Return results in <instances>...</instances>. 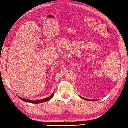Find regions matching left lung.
I'll return each mask as SVG.
<instances>
[{
	"label": "left lung",
	"mask_w": 128,
	"mask_h": 128,
	"mask_svg": "<svg viewBox=\"0 0 128 128\" xmlns=\"http://www.w3.org/2000/svg\"><path fill=\"white\" fill-rule=\"evenodd\" d=\"M80 97L81 98H82L83 100H90V101H91H91H92H92H93V100H88V99L85 98H84V97H81V96H80Z\"/></svg>",
	"instance_id": "obj_1"
}]
</instances>
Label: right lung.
<instances>
[{"mask_svg":"<svg viewBox=\"0 0 128 128\" xmlns=\"http://www.w3.org/2000/svg\"><path fill=\"white\" fill-rule=\"evenodd\" d=\"M54 93V91L53 92V93L52 94L51 96H50V97L46 98H44V99H42V100H30L23 98L20 97H19V96H18V97L20 98L21 100H24V101H25V102L31 103H36V104H37V103H42V102H46V101H48V100H50V99L52 98V97H53Z\"/></svg>","mask_w":128,"mask_h":128,"instance_id":"add662e5","label":"right lung"}]
</instances>
